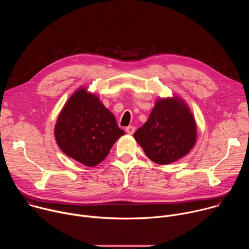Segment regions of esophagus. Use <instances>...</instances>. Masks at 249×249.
I'll return each instance as SVG.
<instances>
[{
	"label": "esophagus",
	"mask_w": 249,
	"mask_h": 249,
	"mask_svg": "<svg viewBox=\"0 0 249 249\" xmlns=\"http://www.w3.org/2000/svg\"><path fill=\"white\" fill-rule=\"evenodd\" d=\"M135 130L136 128L134 126H128L126 127V132L129 134V135H133L135 133Z\"/></svg>",
	"instance_id": "1"
}]
</instances>
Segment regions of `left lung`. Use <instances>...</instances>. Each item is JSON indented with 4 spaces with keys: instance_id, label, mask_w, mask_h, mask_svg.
<instances>
[{
    "instance_id": "left-lung-1",
    "label": "left lung",
    "mask_w": 249,
    "mask_h": 249,
    "mask_svg": "<svg viewBox=\"0 0 249 249\" xmlns=\"http://www.w3.org/2000/svg\"><path fill=\"white\" fill-rule=\"evenodd\" d=\"M147 157L168 164L187 155L196 142V123L178 97L159 99L148 121L134 133Z\"/></svg>"
}]
</instances>
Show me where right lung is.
Wrapping results in <instances>:
<instances>
[{
  "instance_id": "right-lung-1",
  "label": "right lung",
  "mask_w": 249,
  "mask_h": 249,
  "mask_svg": "<svg viewBox=\"0 0 249 249\" xmlns=\"http://www.w3.org/2000/svg\"><path fill=\"white\" fill-rule=\"evenodd\" d=\"M124 134L114 115L85 89H79L69 98L55 126L56 142L62 152L87 166L100 163Z\"/></svg>"
}]
</instances>
